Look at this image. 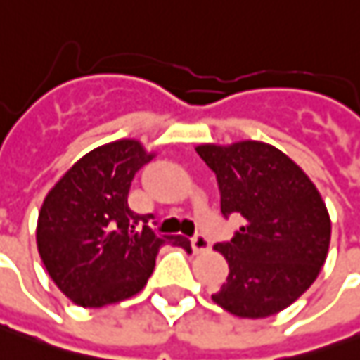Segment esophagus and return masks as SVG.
<instances>
[{
	"label": "esophagus",
	"mask_w": 360,
	"mask_h": 360,
	"mask_svg": "<svg viewBox=\"0 0 360 360\" xmlns=\"http://www.w3.org/2000/svg\"><path fill=\"white\" fill-rule=\"evenodd\" d=\"M192 248H194V252L196 255H202V252H208L210 250V240L204 236V234H196V236H192Z\"/></svg>",
	"instance_id": "esophagus-1"
}]
</instances>
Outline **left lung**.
Listing matches in <instances>:
<instances>
[{
  "instance_id": "8db88e82",
  "label": "left lung",
  "mask_w": 360,
  "mask_h": 360,
  "mask_svg": "<svg viewBox=\"0 0 360 360\" xmlns=\"http://www.w3.org/2000/svg\"><path fill=\"white\" fill-rule=\"evenodd\" d=\"M220 186V210L240 218L234 238L214 248L229 278L212 300L242 319H264L292 304L319 276L330 218L319 190L274 146L238 142L196 148Z\"/></svg>"
}]
</instances>
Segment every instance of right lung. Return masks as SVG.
Returning a JSON list of instances; mask_svg holds the SVG:
<instances>
[{
    "instance_id": "1",
    "label": "right lung",
    "mask_w": 360,
    "mask_h": 360,
    "mask_svg": "<svg viewBox=\"0 0 360 360\" xmlns=\"http://www.w3.org/2000/svg\"><path fill=\"white\" fill-rule=\"evenodd\" d=\"M152 160L136 140L100 146L49 190L37 218V250L51 281L79 307L134 297L148 283L160 246L192 250L184 236L150 229L152 214L128 208L136 172Z\"/></svg>"
}]
</instances>
